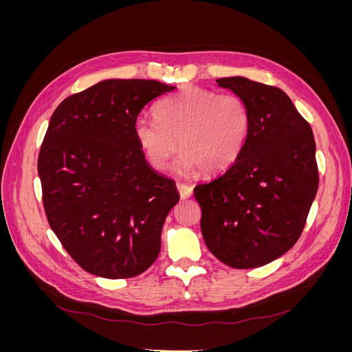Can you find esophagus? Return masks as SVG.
<instances>
[{
  "mask_svg": "<svg viewBox=\"0 0 352 352\" xmlns=\"http://www.w3.org/2000/svg\"><path fill=\"white\" fill-rule=\"evenodd\" d=\"M176 186H177V190H179V195H180V198L186 199V198H189L190 195H192V186H190V185H186V184H177Z\"/></svg>",
  "mask_w": 352,
  "mask_h": 352,
  "instance_id": "obj_1",
  "label": "esophagus"
}]
</instances>
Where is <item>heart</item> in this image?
<instances>
[{
  "label": "heart",
  "instance_id": "heart-1",
  "mask_svg": "<svg viewBox=\"0 0 352 352\" xmlns=\"http://www.w3.org/2000/svg\"><path fill=\"white\" fill-rule=\"evenodd\" d=\"M157 120L140 117L133 133L146 162L164 170L177 151L180 175H214L229 168L242 154L251 133V113L236 94L186 87L160 101Z\"/></svg>",
  "mask_w": 352,
  "mask_h": 352
}]
</instances>
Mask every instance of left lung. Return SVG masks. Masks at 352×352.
<instances>
[{"label": "left lung", "instance_id": "obj_1", "mask_svg": "<svg viewBox=\"0 0 352 352\" xmlns=\"http://www.w3.org/2000/svg\"><path fill=\"white\" fill-rule=\"evenodd\" d=\"M216 82L247 102L251 133L226 172L195 186L201 232L220 261L260 267L301 236L318 188L314 136L282 89L242 76Z\"/></svg>", "mask_w": 352, "mask_h": 352}]
</instances>
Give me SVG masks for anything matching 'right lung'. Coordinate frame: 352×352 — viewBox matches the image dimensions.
<instances>
[{
    "mask_svg": "<svg viewBox=\"0 0 352 352\" xmlns=\"http://www.w3.org/2000/svg\"><path fill=\"white\" fill-rule=\"evenodd\" d=\"M176 87L105 79L52 113L38 175L51 229L82 269L107 279L145 272L179 201L175 180L144 157L133 124L148 102Z\"/></svg>",
    "mask_w": 352,
    "mask_h": 352,
    "instance_id": "add662e5",
    "label": "right lung"
}]
</instances>
